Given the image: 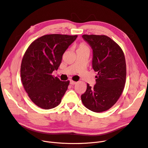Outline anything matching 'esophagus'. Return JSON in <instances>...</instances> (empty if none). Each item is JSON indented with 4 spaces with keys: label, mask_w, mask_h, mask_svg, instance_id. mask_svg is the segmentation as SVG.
Masks as SVG:
<instances>
[{
    "label": "esophagus",
    "mask_w": 148,
    "mask_h": 148,
    "mask_svg": "<svg viewBox=\"0 0 148 148\" xmlns=\"http://www.w3.org/2000/svg\"><path fill=\"white\" fill-rule=\"evenodd\" d=\"M76 82H74V81H73V80H70V84H71V85H74V84H76Z\"/></svg>",
    "instance_id": "34e87169"
}]
</instances>
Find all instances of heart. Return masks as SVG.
Segmentation results:
<instances>
[{"instance_id":"b5f03b06","label":"heart","mask_w":148,"mask_h":148,"mask_svg":"<svg viewBox=\"0 0 148 148\" xmlns=\"http://www.w3.org/2000/svg\"><path fill=\"white\" fill-rule=\"evenodd\" d=\"M88 49V47L87 46V45H86L84 43H82L80 44L79 46H78L77 50H82V49Z\"/></svg>"}]
</instances>
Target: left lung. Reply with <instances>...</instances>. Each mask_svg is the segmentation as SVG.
<instances>
[{
  "label": "left lung",
  "instance_id": "1",
  "mask_svg": "<svg viewBox=\"0 0 148 148\" xmlns=\"http://www.w3.org/2000/svg\"><path fill=\"white\" fill-rule=\"evenodd\" d=\"M93 50L92 67L97 73L96 84L88 83L81 96L87 109L101 112L110 108L119 100L124 90L126 79V63L120 46L105 35L82 36Z\"/></svg>",
  "mask_w": 148,
  "mask_h": 148
}]
</instances>
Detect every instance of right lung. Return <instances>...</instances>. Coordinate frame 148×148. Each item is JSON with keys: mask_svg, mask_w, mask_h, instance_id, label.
Returning <instances> with one entry per match:
<instances>
[{"mask_svg": "<svg viewBox=\"0 0 148 148\" xmlns=\"http://www.w3.org/2000/svg\"><path fill=\"white\" fill-rule=\"evenodd\" d=\"M77 35L47 34L29 46L22 60L21 77L25 92L32 102L45 110L61 102L70 81L62 82L52 74L60 66L65 51Z\"/></svg>", "mask_w": 148, "mask_h": 148, "instance_id": "add662e5", "label": "right lung"}]
</instances>
